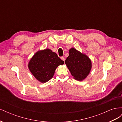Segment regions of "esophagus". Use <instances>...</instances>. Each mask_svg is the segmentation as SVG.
I'll return each mask as SVG.
<instances>
[{
    "label": "esophagus",
    "instance_id": "34e87169",
    "mask_svg": "<svg viewBox=\"0 0 122 122\" xmlns=\"http://www.w3.org/2000/svg\"><path fill=\"white\" fill-rule=\"evenodd\" d=\"M61 60H62V61H65V57H64L62 56V57H61Z\"/></svg>",
    "mask_w": 122,
    "mask_h": 122
}]
</instances>
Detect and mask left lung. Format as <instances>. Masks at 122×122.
Masks as SVG:
<instances>
[{
  "label": "left lung",
  "mask_w": 122,
  "mask_h": 122,
  "mask_svg": "<svg viewBox=\"0 0 122 122\" xmlns=\"http://www.w3.org/2000/svg\"><path fill=\"white\" fill-rule=\"evenodd\" d=\"M65 64L74 78L78 81L86 78L92 68L89 57L74 48L69 50V56L65 61Z\"/></svg>",
  "instance_id": "8db88e82"
}]
</instances>
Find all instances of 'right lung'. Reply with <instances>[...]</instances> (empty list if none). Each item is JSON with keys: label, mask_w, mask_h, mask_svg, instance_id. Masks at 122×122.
I'll return each mask as SVG.
<instances>
[{"label": "right lung", "mask_w": 122, "mask_h": 122, "mask_svg": "<svg viewBox=\"0 0 122 122\" xmlns=\"http://www.w3.org/2000/svg\"><path fill=\"white\" fill-rule=\"evenodd\" d=\"M64 61L56 53L46 49L36 52L28 63V68L32 74L40 82L45 83L52 78L55 70Z\"/></svg>", "instance_id": "right-lung-1"}]
</instances>
